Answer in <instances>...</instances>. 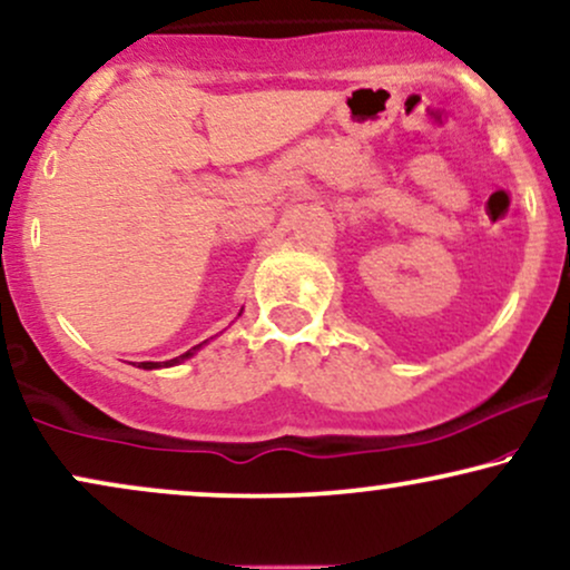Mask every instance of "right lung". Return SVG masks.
Returning a JSON list of instances; mask_svg holds the SVG:
<instances>
[{"label":"right lung","mask_w":570,"mask_h":570,"mask_svg":"<svg viewBox=\"0 0 570 570\" xmlns=\"http://www.w3.org/2000/svg\"><path fill=\"white\" fill-rule=\"evenodd\" d=\"M239 315H242V313H239ZM202 344H207V342H202ZM202 344H197V347H191L189 352H184V355H178V357H173V360H165V363H139V365H136V368H144V371L170 368V365H178V363H184V360H189V357L197 355V352L202 350Z\"/></svg>","instance_id":"right-lung-1"}]
</instances>
